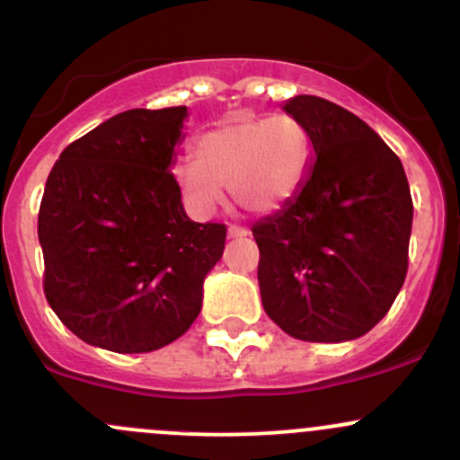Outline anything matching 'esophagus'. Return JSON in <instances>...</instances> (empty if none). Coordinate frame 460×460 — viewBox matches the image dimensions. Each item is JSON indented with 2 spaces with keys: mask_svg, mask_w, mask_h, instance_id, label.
Masks as SVG:
<instances>
[{
  "mask_svg": "<svg viewBox=\"0 0 460 460\" xmlns=\"http://www.w3.org/2000/svg\"><path fill=\"white\" fill-rule=\"evenodd\" d=\"M243 236H248L245 228H239V226H230L228 228V239H243Z\"/></svg>",
  "mask_w": 460,
  "mask_h": 460,
  "instance_id": "1",
  "label": "esophagus"
}]
</instances>
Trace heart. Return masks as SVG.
I'll return each instance as SVG.
<instances>
[{"mask_svg": "<svg viewBox=\"0 0 460 460\" xmlns=\"http://www.w3.org/2000/svg\"><path fill=\"white\" fill-rule=\"evenodd\" d=\"M197 162L184 160L172 169L189 206L210 215L228 186L239 208L268 215L283 208L307 181L314 162L311 133L288 113H239L197 137Z\"/></svg>", "mask_w": 460, "mask_h": 460, "instance_id": "obj_1", "label": "heart"}]
</instances>
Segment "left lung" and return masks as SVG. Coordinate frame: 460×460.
Instances as JSON below:
<instances>
[{"mask_svg": "<svg viewBox=\"0 0 460 460\" xmlns=\"http://www.w3.org/2000/svg\"><path fill=\"white\" fill-rule=\"evenodd\" d=\"M311 133L298 195L252 226L265 314L291 338L349 342L368 333L408 271L412 197L402 160L355 113L318 96L283 102Z\"/></svg>", "mask_w": 460, "mask_h": 460, "instance_id": "obj_1", "label": "left lung"}]
</instances>
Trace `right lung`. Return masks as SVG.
<instances>
[{
	"label": "right lung",
	"mask_w": 460,
	"mask_h": 460,
	"mask_svg": "<svg viewBox=\"0 0 460 460\" xmlns=\"http://www.w3.org/2000/svg\"><path fill=\"white\" fill-rule=\"evenodd\" d=\"M189 110H129L72 142L43 190V289L76 338L149 353L195 323L226 226L195 224L172 177Z\"/></svg>",
	"instance_id": "add662e5"
}]
</instances>
